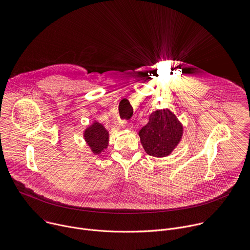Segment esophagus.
<instances>
[{
	"label": "esophagus",
	"mask_w": 250,
	"mask_h": 250,
	"mask_svg": "<svg viewBox=\"0 0 250 250\" xmlns=\"http://www.w3.org/2000/svg\"><path fill=\"white\" fill-rule=\"evenodd\" d=\"M119 123H120V125H121L122 127H125V128H127V129H132V128H133V123H132V122H127V121H125V120H121Z\"/></svg>",
	"instance_id": "34e87169"
}]
</instances>
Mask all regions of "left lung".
I'll return each mask as SVG.
<instances>
[{"mask_svg":"<svg viewBox=\"0 0 250 250\" xmlns=\"http://www.w3.org/2000/svg\"><path fill=\"white\" fill-rule=\"evenodd\" d=\"M182 125L168 109L157 110L149 116L139 136L148 156L163 158L168 156L182 137Z\"/></svg>","mask_w":250,"mask_h":250,"instance_id":"left-lung-1","label":"left lung"}]
</instances>
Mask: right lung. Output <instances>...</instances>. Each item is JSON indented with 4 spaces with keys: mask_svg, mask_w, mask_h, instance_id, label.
<instances>
[{
    "mask_svg": "<svg viewBox=\"0 0 250 250\" xmlns=\"http://www.w3.org/2000/svg\"><path fill=\"white\" fill-rule=\"evenodd\" d=\"M83 135L87 145L95 155L104 152V149L108 146V132L102 124L97 122H93V124L84 131Z\"/></svg>",
    "mask_w": 250,
    "mask_h": 250,
    "instance_id": "obj_1",
    "label": "right lung"
}]
</instances>
